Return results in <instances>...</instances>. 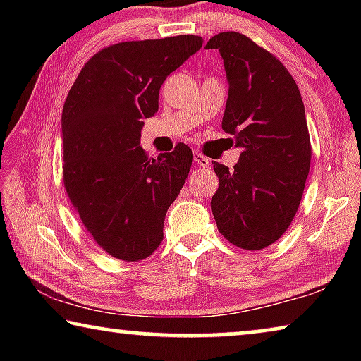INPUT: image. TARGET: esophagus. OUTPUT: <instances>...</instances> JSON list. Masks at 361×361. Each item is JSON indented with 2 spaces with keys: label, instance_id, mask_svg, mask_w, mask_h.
I'll use <instances>...</instances> for the list:
<instances>
[{
  "label": "esophagus",
  "instance_id": "34e87169",
  "mask_svg": "<svg viewBox=\"0 0 361 361\" xmlns=\"http://www.w3.org/2000/svg\"><path fill=\"white\" fill-rule=\"evenodd\" d=\"M194 161L200 167H210V159L205 157L204 154H200V152H194Z\"/></svg>",
  "mask_w": 361,
  "mask_h": 361
}]
</instances>
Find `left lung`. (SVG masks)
Masks as SVG:
<instances>
[{
  "label": "left lung",
  "instance_id": "obj_1",
  "mask_svg": "<svg viewBox=\"0 0 361 361\" xmlns=\"http://www.w3.org/2000/svg\"><path fill=\"white\" fill-rule=\"evenodd\" d=\"M221 54L229 97L223 130L242 148L234 170L213 162L212 212L219 234L243 250L282 237L301 204L312 146L304 103L280 60L248 36L223 32L207 42Z\"/></svg>",
  "mask_w": 361,
  "mask_h": 361
}]
</instances>
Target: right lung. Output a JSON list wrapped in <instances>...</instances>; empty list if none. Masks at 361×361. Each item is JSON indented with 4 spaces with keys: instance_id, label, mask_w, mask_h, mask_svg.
<instances>
[{
    "instance_id": "obj_1",
    "label": "right lung",
    "mask_w": 361,
    "mask_h": 361,
    "mask_svg": "<svg viewBox=\"0 0 361 361\" xmlns=\"http://www.w3.org/2000/svg\"><path fill=\"white\" fill-rule=\"evenodd\" d=\"M202 42L180 35L108 46L85 62L65 100V191L84 228L116 259L142 261L164 239L192 151L178 143L152 159L140 137L143 119L157 113L162 82Z\"/></svg>"
}]
</instances>
